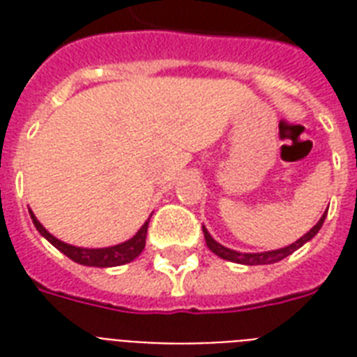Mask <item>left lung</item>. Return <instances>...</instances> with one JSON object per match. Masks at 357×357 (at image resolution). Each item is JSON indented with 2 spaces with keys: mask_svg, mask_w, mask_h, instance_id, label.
<instances>
[{
  "mask_svg": "<svg viewBox=\"0 0 357 357\" xmlns=\"http://www.w3.org/2000/svg\"><path fill=\"white\" fill-rule=\"evenodd\" d=\"M324 218H326V213L322 215L321 220L313 226V228L304 235V237H300L296 243H293L291 246H285V248H280V250H272V252H261V254H241V252H235V250H229L222 244H218L211 235L207 234L206 228L204 229V237H206V243L209 246L213 254H217L218 257H222V259H228V261H234V263H241V265H271V263H278V261L285 259L287 255H291L294 250H298L302 244H305L307 241L315 237L319 234V229L321 226L324 224Z\"/></svg>",
  "mask_w": 357,
  "mask_h": 357,
  "instance_id": "8db88e82",
  "label": "left lung"
}]
</instances>
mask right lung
<instances>
[{
    "mask_svg": "<svg viewBox=\"0 0 357 357\" xmlns=\"http://www.w3.org/2000/svg\"><path fill=\"white\" fill-rule=\"evenodd\" d=\"M31 218H33V224H35V228L40 231V235H44V237H46L47 241L55 246V248L61 250L64 255H68L70 259L75 261V263L86 265V266H119V265H123V263L133 261L135 257L144 250L146 234H148V222H150V218H148V220L144 222V226L137 231V235L129 238V241H126V243L116 244V246H109V248L94 250V248H77V246L63 243V241H59V238L53 237L52 234H47L46 229H44V226L36 220L33 213H31Z\"/></svg>",
    "mask_w": 357,
    "mask_h": 357,
    "instance_id": "right-lung-1",
    "label": "right lung"
}]
</instances>
